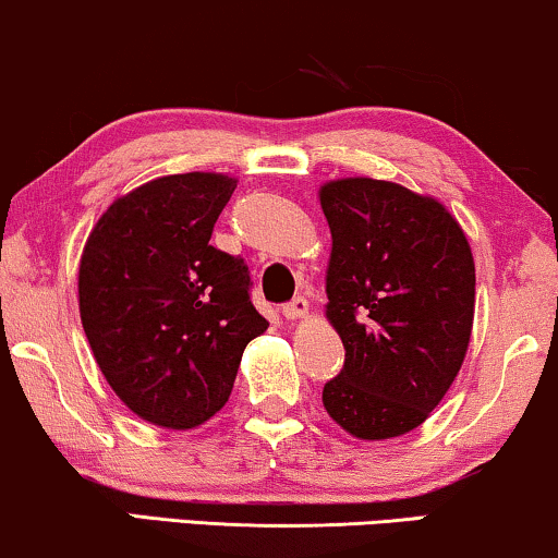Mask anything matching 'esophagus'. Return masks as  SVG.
Instances as JSON below:
<instances>
[{
	"label": "esophagus",
	"mask_w": 558,
	"mask_h": 558,
	"mask_svg": "<svg viewBox=\"0 0 558 558\" xmlns=\"http://www.w3.org/2000/svg\"><path fill=\"white\" fill-rule=\"evenodd\" d=\"M307 312H310V304H307V300H304V296H294L292 302L281 307V315H284L287 319H300V317L307 315Z\"/></svg>",
	"instance_id": "esophagus-1"
}]
</instances>
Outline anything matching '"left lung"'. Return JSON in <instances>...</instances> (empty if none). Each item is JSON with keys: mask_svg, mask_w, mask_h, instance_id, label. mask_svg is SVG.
<instances>
[{"mask_svg": "<svg viewBox=\"0 0 558 558\" xmlns=\"http://www.w3.org/2000/svg\"><path fill=\"white\" fill-rule=\"evenodd\" d=\"M325 315L345 365L323 403L357 439L401 437L439 407L468 355L475 262L439 201L373 178L330 180Z\"/></svg>", "mask_w": 558, "mask_h": 558, "instance_id": "left-lung-1", "label": "left lung"}]
</instances>
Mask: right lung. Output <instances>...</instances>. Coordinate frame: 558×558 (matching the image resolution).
Returning <instances> with one entry per match:
<instances>
[{
	"label": "right lung",
	"instance_id": "add662e5",
	"mask_svg": "<svg viewBox=\"0 0 558 558\" xmlns=\"http://www.w3.org/2000/svg\"><path fill=\"white\" fill-rule=\"evenodd\" d=\"M235 178L167 174L113 201L78 266L88 345L144 422L195 429L226 407L246 345L269 323L243 258L210 246Z\"/></svg>",
	"mask_w": 558,
	"mask_h": 558
}]
</instances>
